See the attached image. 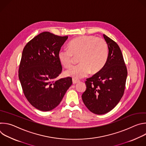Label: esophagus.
I'll return each mask as SVG.
<instances>
[{"label": "esophagus", "instance_id": "34e87169", "mask_svg": "<svg viewBox=\"0 0 146 146\" xmlns=\"http://www.w3.org/2000/svg\"><path fill=\"white\" fill-rule=\"evenodd\" d=\"M72 81H73V84H77V83H78V82H80V81H79V80H75V79H73V80H72Z\"/></svg>", "mask_w": 146, "mask_h": 146}]
</instances>
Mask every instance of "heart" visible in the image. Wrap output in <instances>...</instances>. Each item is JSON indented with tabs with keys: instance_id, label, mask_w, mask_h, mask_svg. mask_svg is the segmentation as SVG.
<instances>
[{
	"instance_id": "heart-1",
	"label": "heart",
	"mask_w": 146,
	"mask_h": 146,
	"mask_svg": "<svg viewBox=\"0 0 146 146\" xmlns=\"http://www.w3.org/2000/svg\"><path fill=\"white\" fill-rule=\"evenodd\" d=\"M68 48H61L58 57L65 68H70L78 56L80 64L65 72L66 76L79 79L87 76L91 72L96 73L106 64L109 47L105 39L93 35L77 37L68 44Z\"/></svg>"
}]
</instances>
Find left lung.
<instances>
[{
    "instance_id": "1",
    "label": "left lung",
    "mask_w": 146,
    "mask_h": 146,
    "mask_svg": "<svg viewBox=\"0 0 146 146\" xmlns=\"http://www.w3.org/2000/svg\"><path fill=\"white\" fill-rule=\"evenodd\" d=\"M109 47V56L103 68L87 78V88L82 95L84 105L96 114L113 109L122 97L127 77V69L122 52L114 40L103 35Z\"/></svg>"
}]
</instances>
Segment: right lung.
<instances>
[{
    "instance_id": "obj_1",
    "label": "right lung",
    "mask_w": 146,
    "mask_h": 146,
    "mask_svg": "<svg viewBox=\"0 0 146 146\" xmlns=\"http://www.w3.org/2000/svg\"><path fill=\"white\" fill-rule=\"evenodd\" d=\"M68 38L44 32L30 40L23 50L19 79L25 96L39 110L55 108L72 84L70 77L55 80L62 70L58 52Z\"/></svg>"
}]
</instances>
